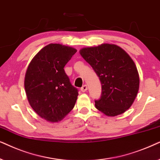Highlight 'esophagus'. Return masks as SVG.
Listing matches in <instances>:
<instances>
[{"label":"esophagus","instance_id":"1","mask_svg":"<svg viewBox=\"0 0 160 160\" xmlns=\"http://www.w3.org/2000/svg\"><path fill=\"white\" fill-rule=\"evenodd\" d=\"M80 90H81L82 92H86V91L88 90V87H87L86 85H84V86L80 88Z\"/></svg>","mask_w":160,"mask_h":160}]
</instances>
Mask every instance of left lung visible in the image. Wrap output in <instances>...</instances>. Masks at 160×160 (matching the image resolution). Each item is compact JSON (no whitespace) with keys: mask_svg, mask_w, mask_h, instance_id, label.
I'll return each mask as SVG.
<instances>
[{"mask_svg":"<svg viewBox=\"0 0 160 160\" xmlns=\"http://www.w3.org/2000/svg\"><path fill=\"white\" fill-rule=\"evenodd\" d=\"M81 56L91 66L102 84V96L95 101L98 110L110 117L131 107L139 90L137 67L126 51L113 44L83 48Z\"/></svg>","mask_w":160,"mask_h":160,"instance_id":"1","label":"left lung"}]
</instances>
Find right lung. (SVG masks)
Listing matches in <instances>:
<instances>
[{"label":"right lung","instance_id":"obj_1","mask_svg":"<svg viewBox=\"0 0 160 160\" xmlns=\"http://www.w3.org/2000/svg\"><path fill=\"white\" fill-rule=\"evenodd\" d=\"M76 52L72 47L49 44L28 67L24 81L28 100L38 116L49 122L62 120L76 103L78 89L63 69Z\"/></svg>","mask_w":160,"mask_h":160}]
</instances>
